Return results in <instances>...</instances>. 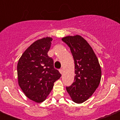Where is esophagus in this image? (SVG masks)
I'll list each match as a JSON object with an SVG mask.
<instances>
[{"label": "esophagus", "instance_id": "esophagus-1", "mask_svg": "<svg viewBox=\"0 0 120 120\" xmlns=\"http://www.w3.org/2000/svg\"><path fill=\"white\" fill-rule=\"evenodd\" d=\"M59 71H60V73L61 74H63V70H62V69H60V70H59Z\"/></svg>", "mask_w": 120, "mask_h": 120}]
</instances>
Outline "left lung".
I'll use <instances>...</instances> for the list:
<instances>
[{"label":"left lung","instance_id":"8db88e82","mask_svg":"<svg viewBox=\"0 0 120 120\" xmlns=\"http://www.w3.org/2000/svg\"><path fill=\"white\" fill-rule=\"evenodd\" d=\"M62 40L70 47L75 63L74 81L66 90L74 102L81 104L91 97L98 87L101 66L92 47L81 35L64 37Z\"/></svg>","mask_w":120,"mask_h":120}]
</instances>
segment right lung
<instances>
[{"instance_id": "add662e5", "label": "right lung", "mask_w": 120, "mask_h": 120, "mask_svg": "<svg viewBox=\"0 0 120 120\" xmlns=\"http://www.w3.org/2000/svg\"><path fill=\"white\" fill-rule=\"evenodd\" d=\"M52 40L47 37L32 43L22 54L17 66L19 86L27 97L37 103L46 100L54 83L61 77L54 68L53 60L47 54Z\"/></svg>"}]
</instances>
